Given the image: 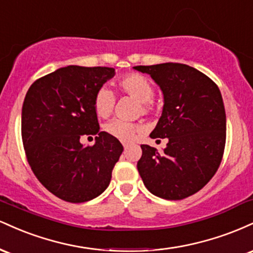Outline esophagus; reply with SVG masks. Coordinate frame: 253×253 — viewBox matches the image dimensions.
<instances>
[{
  "mask_svg": "<svg viewBox=\"0 0 253 253\" xmlns=\"http://www.w3.org/2000/svg\"><path fill=\"white\" fill-rule=\"evenodd\" d=\"M123 145H124V147H125V149H127V147L129 146V144H128V143H123Z\"/></svg>",
  "mask_w": 253,
  "mask_h": 253,
  "instance_id": "obj_1",
  "label": "esophagus"
}]
</instances>
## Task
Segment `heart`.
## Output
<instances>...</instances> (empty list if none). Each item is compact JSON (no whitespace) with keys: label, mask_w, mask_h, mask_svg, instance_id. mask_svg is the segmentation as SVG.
<instances>
[{"label":"heart","mask_w":253,"mask_h":253,"mask_svg":"<svg viewBox=\"0 0 253 253\" xmlns=\"http://www.w3.org/2000/svg\"><path fill=\"white\" fill-rule=\"evenodd\" d=\"M119 86L123 91L135 98L141 103V112L146 113L149 110V103L152 100L153 86L146 77L138 74H128L119 80ZM115 97L113 91L107 86H102L97 90L94 97V108L97 115L101 118H107L114 108ZM140 129L134 124L114 119L106 125V132L121 141H130L134 139L136 132Z\"/></svg>","instance_id":"1"}]
</instances>
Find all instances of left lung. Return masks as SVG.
<instances>
[{"label": "left lung", "instance_id": "8db88e82", "mask_svg": "<svg viewBox=\"0 0 253 253\" xmlns=\"http://www.w3.org/2000/svg\"><path fill=\"white\" fill-rule=\"evenodd\" d=\"M163 92L162 115L150 136L168 138L158 152L141 145L136 168L145 187L165 200H182L202 189L221 163L226 113L221 92L210 77L189 65L134 66Z\"/></svg>", "mask_w": 253, "mask_h": 253}]
</instances>
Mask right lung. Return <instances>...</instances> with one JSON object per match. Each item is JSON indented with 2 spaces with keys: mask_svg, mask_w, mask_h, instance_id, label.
Segmentation results:
<instances>
[{
  "mask_svg": "<svg viewBox=\"0 0 253 253\" xmlns=\"http://www.w3.org/2000/svg\"><path fill=\"white\" fill-rule=\"evenodd\" d=\"M115 69L69 65L37 80L26 94L21 113L24 147L34 175L64 201H90L109 185L124 147L100 132L94 97ZM95 135L84 147L79 139Z\"/></svg>",
  "mask_w": 253,
  "mask_h": 253,
  "instance_id": "right-lung-1",
  "label": "right lung"
}]
</instances>
